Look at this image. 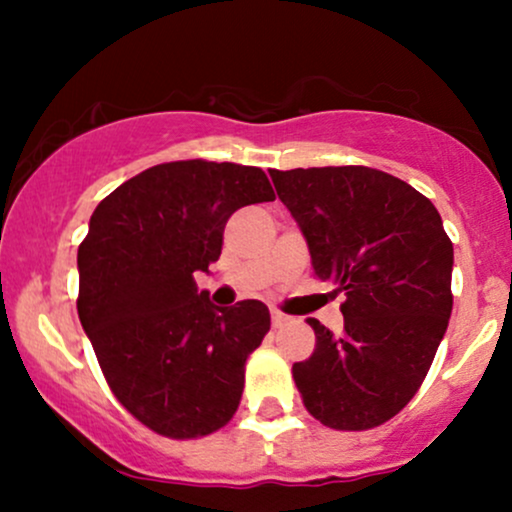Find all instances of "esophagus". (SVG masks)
<instances>
[{"mask_svg":"<svg viewBox=\"0 0 512 512\" xmlns=\"http://www.w3.org/2000/svg\"><path fill=\"white\" fill-rule=\"evenodd\" d=\"M286 322H289V315L279 313V310H272V325L274 327H284Z\"/></svg>","mask_w":512,"mask_h":512,"instance_id":"34e87169","label":"esophagus"}]
</instances>
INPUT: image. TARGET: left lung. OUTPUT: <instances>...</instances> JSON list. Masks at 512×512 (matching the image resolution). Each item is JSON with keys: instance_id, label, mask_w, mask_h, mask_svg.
<instances>
[{"instance_id": "8db88e82", "label": "left lung", "mask_w": 512, "mask_h": 512, "mask_svg": "<svg viewBox=\"0 0 512 512\" xmlns=\"http://www.w3.org/2000/svg\"><path fill=\"white\" fill-rule=\"evenodd\" d=\"M317 279L344 291V330L310 317L313 356L293 363L305 409L366 431L407 407L452 313V243L431 199L366 166L272 170Z\"/></svg>"}]
</instances>
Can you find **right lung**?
I'll return each mask as SVG.
<instances>
[{
  "label": "right lung",
  "mask_w": 512,
  "mask_h": 512,
  "mask_svg": "<svg viewBox=\"0 0 512 512\" xmlns=\"http://www.w3.org/2000/svg\"><path fill=\"white\" fill-rule=\"evenodd\" d=\"M272 199L262 168L197 158L134 175L88 221L76 255L81 327L113 395L161 436H207L236 414L269 310L216 308L195 274L219 260L233 211Z\"/></svg>",
  "instance_id": "1"
}]
</instances>
